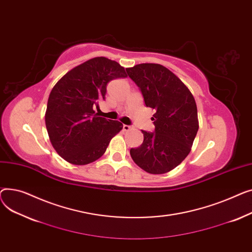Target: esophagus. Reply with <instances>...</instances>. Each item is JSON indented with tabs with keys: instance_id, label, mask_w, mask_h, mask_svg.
<instances>
[{
	"instance_id": "1",
	"label": "esophagus",
	"mask_w": 252,
	"mask_h": 252,
	"mask_svg": "<svg viewBox=\"0 0 252 252\" xmlns=\"http://www.w3.org/2000/svg\"><path fill=\"white\" fill-rule=\"evenodd\" d=\"M131 129H133V127H131V126H129V125H123V130H124V131H129V130H131Z\"/></svg>"
}]
</instances>
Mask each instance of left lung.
Masks as SVG:
<instances>
[{"mask_svg": "<svg viewBox=\"0 0 252 252\" xmlns=\"http://www.w3.org/2000/svg\"><path fill=\"white\" fill-rule=\"evenodd\" d=\"M140 88L145 106L156 111L155 132L143 133V142L130 155L150 174L175 169L191 151L198 131L197 107L188 87L165 66L145 63L126 69Z\"/></svg>", "mask_w": 252, "mask_h": 252, "instance_id": "left-lung-1", "label": "left lung"}]
</instances>
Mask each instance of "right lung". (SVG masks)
Here are the masks:
<instances>
[{
    "instance_id": "right-lung-1",
    "label": "right lung",
    "mask_w": 252,
    "mask_h": 252,
    "mask_svg": "<svg viewBox=\"0 0 252 252\" xmlns=\"http://www.w3.org/2000/svg\"><path fill=\"white\" fill-rule=\"evenodd\" d=\"M124 67L105 57L91 59L71 69L50 94L46 126L59 156L73 165H87L105 154L123 124L98 117L94 108L105 99L107 84L126 77Z\"/></svg>"
}]
</instances>
